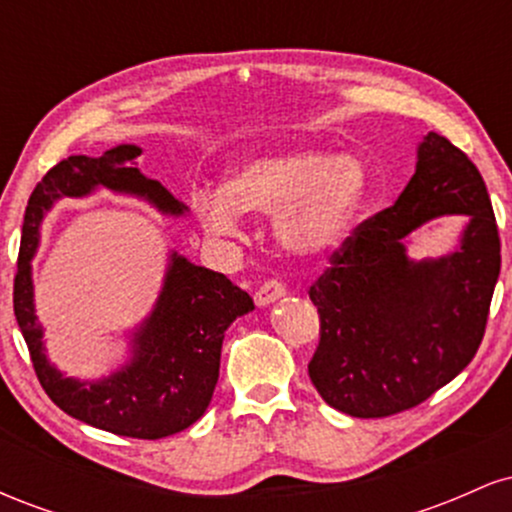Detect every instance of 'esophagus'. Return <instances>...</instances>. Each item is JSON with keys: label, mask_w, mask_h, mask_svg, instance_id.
I'll use <instances>...</instances> for the list:
<instances>
[{"label": "esophagus", "mask_w": 512, "mask_h": 512, "mask_svg": "<svg viewBox=\"0 0 512 512\" xmlns=\"http://www.w3.org/2000/svg\"><path fill=\"white\" fill-rule=\"evenodd\" d=\"M284 293H286V286L281 284L279 279H267L260 286V289L255 291V303L257 305H269V303H274L276 298L284 296Z\"/></svg>", "instance_id": "34e87169"}]
</instances>
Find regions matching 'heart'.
I'll list each match as a JSON object with an SVG mask.
<instances>
[{"instance_id":"b5f03b06","label":"heart","mask_w":512,"mask_h":512,"mask_svg":"<svg viewBox=\"0 0 512 512\" xmlns=\"http://www.w3.org/2000/svg\"><path fill=\"white\" fill-rule=\"evenodd\" d=\"M366 187L361 158L281 149L240 163L223 190L197 192L195 209L214 236H236L240 211L276 214V236L286 250L322 255L346 238Z\"/></svg>"}]
</instances>
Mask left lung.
Segmentation results:
<instances>
[{
  "instance_id": "left-lung-1",
  "label": "left lung",
  "mask_w": 512,
  "mask_h": 512,
  "mask_svg": "<svg viewBox=\"0 0 512 512\" xmlns=\"http://www.w3.org/2000/svg\"><path fill=\"white\" fill-rule=\"evenodd\" d=\"M464 213L461 250L411 263L402 237L428 218ZM501 238L484 178L436 132L397 202L361 221L310 286L320 342L308 373L322 399L358 419L419 407L469 366L486 332Z\"/></svg>"
}]
</instances>
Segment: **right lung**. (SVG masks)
<instances>
[{"mask_svg": "<svg viewBox=\"0 0 512 512\" xmlns=\"http://www.w3.org/2000/svg\"><path fill=\"white\" fill-rule=\"evenodd\" d=\"M139 146L122 144L103 156H69L35 185L23 216L19 269L14 276V313L40 385L62 411L88 426L125 438L158 440L185 431L204 414L214 395L221 344L228 325L255 308L248 291L226 274L170 257L161 296L134 337V356L125 368L98 383L64 378L43 354V330L35 320L31 257L43 214L60 197H84L103 185L146 197L166 214H182L158 180L139 173Z\"/></svg>", "mask_w": 512, "mask_h": 512, "instance_id": "add662e5", "label": "right lung"}]
</instances>
